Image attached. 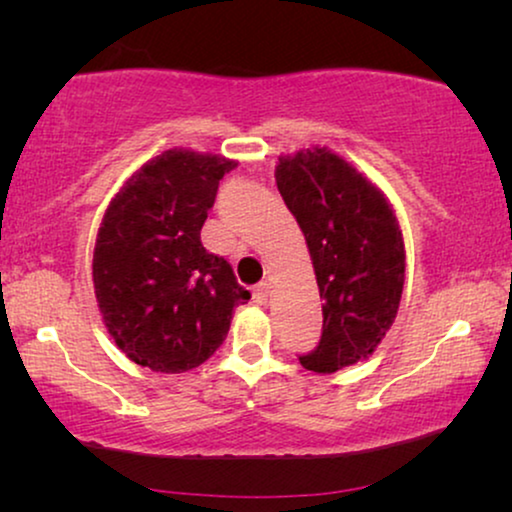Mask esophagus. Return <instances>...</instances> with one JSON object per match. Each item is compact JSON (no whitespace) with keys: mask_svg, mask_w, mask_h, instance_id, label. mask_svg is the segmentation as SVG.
Wrapping results in <instances>:
<instances>
[{"mask_svg":"<svg viewBox=\"0 0 512 512\" xmlns=\"http://www.w3.org/2000/svg\"><path fill=\"white\" fill-rule=\"evenodd\" d=\"M268 296H270V284L268 282H261L258 286H254V300L256 303H268Z\"/></svg>","mask_w":512,"mask_h":512,"instance_id":"1","label":"esophagus"}]
</instances>
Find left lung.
<instances>
[{"label":"left lung","instance_id":"left-lung-1","mask_svg":"<svg viewBox=\"0 0 512 512\" xmlns=\"http://www.w3.org/2000/svg\"><path fill=\"white\" fill-rule=\"evenodd\" d=\"M275 179L324 300L321 340L300 363L335 373L368 359L394 324L405 282L401 228L380 188L328 149L282 156Z\"/></svg>","mask_w":512,"mask_h":512}]
</instances>
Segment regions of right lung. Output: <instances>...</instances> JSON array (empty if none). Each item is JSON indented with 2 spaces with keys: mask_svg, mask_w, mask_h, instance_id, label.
I'll list each match as a JSON object with an SVG mask.
<instances>
[{
  "mask_svg": "<svg viewBox=\"0 0 512 512\" xmlns=\"http://www.w3.org/2000/svg\"><path fill=\"white\" fill-rule=\"evenodd\" d=\"M235 160L170 149L116 193L93 254L104 326L130 361L156 373H184L226 340L237 305L251 293L226 258L200 242L223 174Z\"/></svg>",
  "mask_w": 512,
  "mask_h": 512,
  "instance_id": "1",
  "label": "right lung"
}]
</instances>
